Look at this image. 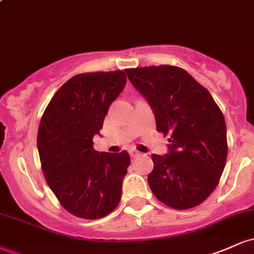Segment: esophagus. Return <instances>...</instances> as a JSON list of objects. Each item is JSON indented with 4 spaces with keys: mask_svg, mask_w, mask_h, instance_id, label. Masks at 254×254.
<instances>
[{
    "mask_svg": "<svg viewBox=\"0 0 254 254\" xmlns=\"http://www.w3.org/2000/svg\"><path fill=\"white\" fill-rule=\"evenodd\" d=\"M129 153H130L131 157H137V156H139L142 154L141 151H138V150H136V149H131Z\"/></svg>",
    "mask_w": 254,
    "mask_h": 254,
    "instance_id": "esophagus-1",
    "label": "esophagus"
}]
</instances>
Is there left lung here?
I'll use <instances>...</instances> for the list:
<instances>
[{
	"label": "left lung",
	"instance_id": "left-lung-1",
	"mask_svg": "<svg viewBox=\"0 0 254 254\" xmlns=\"http://www.w3.org/2000/svg\"><path fill=\"white\" fill-rule=\"evenodd\" d=\"M125 71L150 105L156 130L170 135V154L151 155V192L177 210L199 205L215 190L226 166L228 144L222 111L209 90L179 66Z\"/></svg>",
	"mask_w": 254,
	"mask_h": 254
}]
</instances>
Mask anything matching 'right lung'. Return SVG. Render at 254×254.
I'll use <instances>...</instances> for the list:
<instances>
[{
    "label": "right lung",
    "mask_w": 254,
    "mask_h": 254,
    "mask_svg": "<svg viewBox=\"0 0 254 254\" xmlns=\"http://www.w3.org/2000/svg\"><path fill=\"white\" fill-rule=\"evenodd\" d=\"M125 83L123 70L75 75L55 93L40 119L37 143L44 178L76 217H105L121 200L129 153H99L93 137Z\"/></svg>",
    "instance_id": "add662e5"
}]
</instances>
